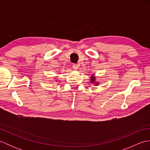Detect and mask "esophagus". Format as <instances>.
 Returning <instances> with one entry per match:
<instances>
[{
  "instance_id": "34e87169",
  "label": "esophagus",
  "mask_w": 150,
  "mask_h": 150,
  "mask_svg": "<svg viewBox=\"0 0 150 150\" xmlns=\"http://www.w3.org/2000/svg\"><path fill=\"white\" fill-rule=\"evenodd\" d=\"M72 67H73V69H77L79 68V66H78V64H73Z\"/></svg>"
}]
</instances>
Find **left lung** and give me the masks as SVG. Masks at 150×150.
I'll return each instance as SVG.
<instances>
[{
  "label": "left lung",
  "mask_w": 150,
  "mask_h": 150,
  "mask_svg": "<svg viewBox=\"0 0 150 150\" xmlns=\"http://www.w3.org/2000/svg\"><path fill=\"white\" fill-rule=\"evenodd\" d=\"M95 77H93V76H92V77L91 79V82H95ZM95 85H98V83H97V84H95Z\"/></svg>",
  "instance_id": "1"
}]
</instances>
